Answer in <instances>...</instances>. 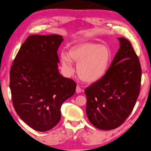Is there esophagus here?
I'll return each instance as SVG.
<instances>
[{
  "label": "esophagus",
  "mask_w": 151,
  "mask_h": 151,
  "mask_svg": "<svg viewBox=\"0 0 151 151\" xmlns=\"http://www.w3.org/2000/svg\"><path fill=\"white\" fill-rule=\"evenodd\" d=\"M76 91L77 93H81V92H82V91H83V90L82 89V88L79 87V86H77V87H76Z\"/></svg>",
  "instance_id": "34e87169"
}]
</instances>
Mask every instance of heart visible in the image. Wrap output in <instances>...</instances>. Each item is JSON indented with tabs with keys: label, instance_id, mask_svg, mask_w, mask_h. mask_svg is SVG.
<instances>
[{
	"label": "heart",
	"instance_id": "heart-1",
	"mask_svg": "<svg viewBox=\"0 0 151 151\" xmlns=\"http://www.w3.org/2000/svg\"><path fill=\"white\" fill-rule=\"evenodd\" d=\"M60 60L67 73L73 71L71 61L77 63V73L82 81L92 83L100 79L107 72L111 61L109 48L99 44L84 42L72 47L68 53L62 52Z\"/></svg>",
	"mask_w": 151,
	"mask_h": 151
}]
</instances>
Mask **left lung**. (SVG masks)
<instances>
[{"mask_svg": "<svg viewBox=\"0 0 151 151\" xmlns=\"http://www.w3.org/2000/svg\"><path fill=\"white\" fill-rule=\"evenodd\" d=\"M120 48L100 79L85 90L86 113L90 122L103 130L115 129L126 120L139 97L142 69L131 43L118 38Z\"/></svg>", "mask_w": 151, "mask_h": 151, "instance_id": "obj_1", "label": "left lung"}]
</instances>
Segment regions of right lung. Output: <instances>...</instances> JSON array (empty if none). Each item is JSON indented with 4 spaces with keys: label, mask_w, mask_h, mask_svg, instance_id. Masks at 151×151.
<instances>
[{
    "label": "right lung",
    "mask_w": 151,
    "mask_h": 151,
    "mask_svg": "<svg viewBox=\"0 0 151 151\" xmlns=\"http://www.w3.org/2000/svg\"><path fill=\"white\" fill-rule=\"evenodd\" d=\"M58 35L29 36L10 70L12 101L18 115L38 132H47L61 119L62 104L75 93L76 83L58 70Z\"/></svg>",
    "instance_id": "add662e5"
}]
</instances>
